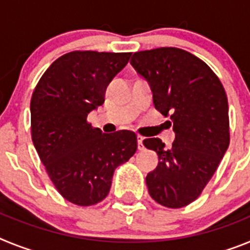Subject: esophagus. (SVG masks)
Here are the masks:
<instances>
[{
	"instance_id": "1",
	"label": "esophagus",
	"mask_w": 250,
	"mask_h": 250,
	"mask_svg": "<svg viewBox=\"0 0 250 250\" xmlns=\"http://www.w3.org/2000/svg\"><path fill=\"white\" fill-rule=\"evenodd\" d=\"M138 147L139 150H144V138L140 135L138 136Z\"/></svg>"
}]
</instances>
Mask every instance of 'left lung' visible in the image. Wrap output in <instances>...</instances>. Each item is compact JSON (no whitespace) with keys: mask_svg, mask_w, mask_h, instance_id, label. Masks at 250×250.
I'll return each mask as SVG.
<instances>
[{"mask_svg":"<svg viewBox=\"0 0 250 250\" xmlns=\"http://www.w3.org/2000/svg\"><path fill=\"white\" fill-rule=\"evenodd\" d=\"M132 67L149 83L155 109L175 132L171 149L159 138L145 139L159 164L146 176L152 199L178 209L198 199L229 146L227 94L209 66L176 47L139 51Z\"/></svg>","mask_w":250,"mask_h":250,"instance_id":"1","label":"left lung"}]
</instances>
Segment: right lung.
Instances as JSON below:
<instances>
[{
  "label": "right lung",
  "mask_w": 250,
  "mask_h": 250,
  "mask_svg": "<svg viewBox=\"0 0 250 250\" xmlns=\"http://www.w3.org/2000/svg\"><path fill=\"white\" fill-rule=\"evenodd\" d=\"M131 52L72 51L51 63L31 98V136L46 173L67 202L80 207L107 196L114 170L136 152L134 131L103 134L87 115Z\"/></svg>",
  "instance_id": "add662e5"
}]
</instances>
